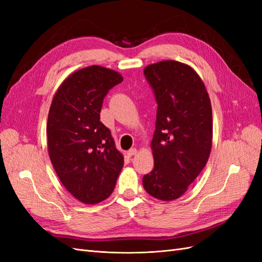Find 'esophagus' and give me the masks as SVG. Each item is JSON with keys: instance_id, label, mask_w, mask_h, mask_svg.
I'll use <instances>...</instances> for the list:
<instances>
[{"instance_id": "esophagus-1", "label": "esophagus", "mask_w": 262, "mask_h": 262, "mask_svg": "<svg viewBox=\"0 0 262 262\" xmlns=\"http://www.w3.org/2000/svg\"><path fill=\"white\" fill-rule=\"evenodd\" d=\"M137 153H138L137 148H131V149L128 150V152H126V154H128L129 156H133V155H136Z\"/></svg>"}]
</instances>
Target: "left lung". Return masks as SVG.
Wrapping results in <instances>:
<instances>
[{
  "instance_id": "left-lung-1",
  "label": "left lung",
  "mask_w": 262,
  "mask_h": 262,
  "mask_svg": "<svg viewBox=\"0 0 262 262\" xmlns=\"http://www.w3.org/2000/svg\"><path fill=\"white\" fill-rule=\"evenodd\" d=\"M154 90L157 115L154 168L143 177L145 191L162 201L184 194L210 157L212 106L201 77L186 63L165 60L144 68Z\"/></svg>"
}]
</instances>
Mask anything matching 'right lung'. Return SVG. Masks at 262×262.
Instances as JSON below:
<instances>
[{
	"instance_id": "1",
	"label": "right lung",
	"mask_w": 262,
	"mask_h": 262,
	"mask_svg": "<svg viewBox=\"0 0 262 262\" xmlns=\"http://www.w3.org/2000/svg\"><path fill=\"white\" fill-rule=\"evenodd\" d=\"M122 81L117 71L87 67L71 73L51 101L47 122L50 161L62 185L85 204L106 200L123 167V155L99 120L108 91Z\"/></svg>"
}]
</instances>
